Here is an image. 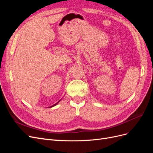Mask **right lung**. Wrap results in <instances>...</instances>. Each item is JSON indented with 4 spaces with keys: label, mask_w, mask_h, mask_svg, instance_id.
Wrapping results in <instances>:
<instances>
[{
    "label": "right lung",
    "mask_w": 153,
    "mask_h": 153,
    "mask_svg": "<svg viewBox=\"0 0 153 153\" xmlns=\"http://www.w3.org/2000/svg\"><path fill=\"white\" fill-rule=\"evenodd\" d=\"M61 101V100H59V101H58V102H57V103H55V105H52V106H52H52H55V105H57V103H58L59 102V101Z\"/></svg>",
    "instance_id": "right-lung-1"
}]
</instances>
